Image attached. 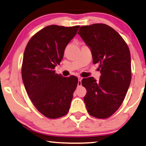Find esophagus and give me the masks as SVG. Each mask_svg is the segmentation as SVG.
<instances>
[{"label": "esophagus", "mask_w": 146, "mask_h": 146, "mask_svg": "<svg viewBox=\"0 0 146 146\" xmlns=\"http://www.w3.org/2000/svg\"><path fill=\"white\" fill-rule=\"evenodd\" d=\"M82 77H78V84H77L78 86H82Z\"/></svg>", "instance_id": "esophagus-1"}]
</instances>
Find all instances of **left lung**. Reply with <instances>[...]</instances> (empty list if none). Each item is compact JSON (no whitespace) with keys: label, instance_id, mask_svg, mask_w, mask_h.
I'll use <instances>...</instances> for the list:
<instances>
[{"label":"left lung","instance_id":"left-lung-1","mask_svg":"<svg viewBox=\"0 0 146 146\" xmlns=\"http://www.w3.org/2000/svg\"><path fill=\"white\" fill-rule=\"evenodd\" d=\"M78 34L90 48L93 63L98 64L101 75L84 78V98L88 113L98 119H107L119 109L131 80V54L122 37L104 23L84 25Z\"/></svg>","mask_w":146,"mask_h":146}]
</instances>
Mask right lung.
<instances>
[{"label":"right lung","instance_id":"1","mask_svg":"<svg viewBox=\"0 0 146 146\" xmlns=\"http://www.w3.org/2000/svg\"><path fill=\"white\" fill-rule=\"evenodd\" d=\"M79 27L48 25L34 34L25 47L21 66L25 90L36 109L49 119L68 113L78 84L74 75L64 77L54 69Z\"/></svg>","mask_w":146,"mask_h":146}]
</instances>
